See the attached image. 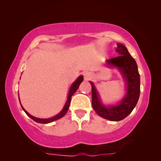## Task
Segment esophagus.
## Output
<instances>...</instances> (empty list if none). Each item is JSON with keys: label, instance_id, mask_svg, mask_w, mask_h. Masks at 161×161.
<instances>
[{"label": "esophagus", "instance_id": "1", "mask_svg": "<svg viewBox=\"0 0 161 161\" xmlns=\"http://www.w3.org/2000/svg\"><path fill=\"white\" fill-rule=\"evenodd\" d=\"M84 76H85V79L86 80H89L92 76V74H91L90 72H85L84 74Z\"/></svg>", "mask_w": 161, "mask_h": 161}]
</instances>
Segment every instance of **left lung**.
Masks as SVG:
<instances>
[{"mask_svg": "<svg viewBox=\"0 0 161 161\" xmlns=\"http://www.w3.org/2000/svg\"><path fill=\"white\" fill-rule=\"evenodd\" d=\"M116 51L119 56L106 60L108 66L116 67L121 71L126 81V93L118 105L106 107L99 100V94L94 84L92 86V105L95 111L102 118L119 121L125 119L133 111L137 103L140 94V77L136 63L127 50L121 43H117Z\"/></svg>", "mask_w": 161, "mask_h": 161, "instance_id": "obj_1", "label": "left lung"}]
</instances>
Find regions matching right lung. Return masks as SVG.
<instances>
[{"mask_svg": "<svg viewBox=\"0 0 161 161\" xmlns=\"http://www.w3.org/2000/svg\"><path fill=\"white\" fill-rule=\"evenodd\" d=\"M83 76H80L79 77L76 79V81H74V82L71 85L70 89H69V95H68V97H67V100L66 102L65 105H64V108L62 109V111L59 113L58 114H57L56 116H55L53 117H52V118H50V119H39V118H36V117L32 116V115H30L29 113L26 111V110L24 108L22 107V105H21V108H22L23 111L26 113V114L29 117H30L31 119L32 120H34L35 121L37 122V123H40V124H48L50 123V122H53L54 121H56V120H58L59 119H61L63 117L64 115L66 114V112L68 111V109L69 108V105H70V103H71V96H72L74 92H76V90H77V89L80 87V85L81 83V81H83ZM21 104V102L19 101Z\"/></svg>", "mask_w": 161, "mask_h": 161, "instance_id": "1", "label": "right lung"}]
</instances>
